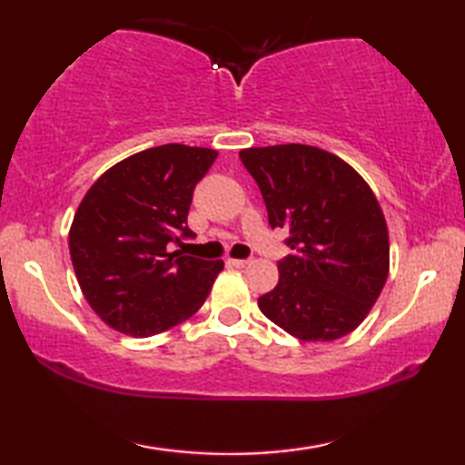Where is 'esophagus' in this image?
Segmentation results:
<instances>
[{
	"label": "esophagus",
	"mask_w": 465,
	"mask_h": 465,
	"mask_svg": "<svg viewBox=\"0 0 465 465\" xmlns=\"http://www.w3.org/2000/svg\"><path fill=\"white\" fill-rule=\"evenodd\" d=\"M227 262H230L232 266H235V269H243V266L250 264L248 258H230V261H227Z\"/></svg>",
	"instance_id": "1"
}]
</instances>
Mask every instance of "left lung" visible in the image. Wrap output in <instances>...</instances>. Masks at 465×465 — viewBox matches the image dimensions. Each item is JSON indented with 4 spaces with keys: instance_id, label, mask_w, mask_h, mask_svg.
<instances>
[{
    "instance_id": "1",
    "label": "left lung",
    "mask_w": 465,
    "mask_h": 465,
    "mask_svg": "<svg viewBox=\"0 0 465 465\" xmlns=\"http://www.w3.org/2000/svg\"><path fill=\"white\" fill-rule=\"evenodd\" d=\"M269 223L289 230L291 254L258 308L299 341H336L367 318L390 271L388 225L371 188L320 147L242 149Z\"/></svg>"
}]
</instances>
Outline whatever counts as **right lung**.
Wrapping results in <instances>:
<instances>
[{
	"label": "right lung",
	"instance_id": "1",
	"mask_svg": "<svg viewBox=\"0 0 465 465\" xmlns=\"http://www.w3.org/2000/svg\"><path fill=\"white\" fill-rule=\"evenodd\" d=\"M215 157L207 147H152L106 170L85 193L69 230V254L84 297L110 328L153 336L204 303L223 261L170 248L194 238L188 209Z\"/></svg>",
	"mask_w": 465,
	"mask_h": 465
}]
</instances>
